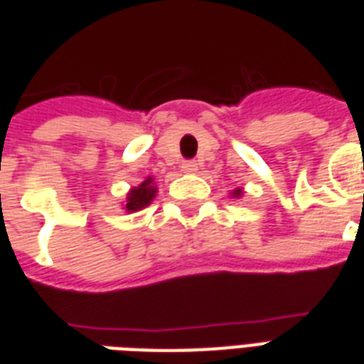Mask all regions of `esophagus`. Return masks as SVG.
I'll return each mask as SVG.
<instances>
[{"instance_id":"1","label":"esophagus","mask_w":364,"mask_h":364,"mask_svg":"<svg viewBox=\"0 0 364 364\" xmlns=\"http://www.w3.org/2000/svg\"><path fill=\"white\" fill-rule=\"evenodd\" d=\"M181 170L187 171V173H194V171L198 170V164H196L194 160H183Z\"/></svg>"}]
</instances>
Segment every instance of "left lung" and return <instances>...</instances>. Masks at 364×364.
<instances>
[{"mask_svg": "<svg viewBox=\"0 0 364 364\" xmlns=\"http://www.w3.org/2000/svg\"><path fill=\"white\" fill-rule=\"evenodd\" d=\"M240 193H242V191H236V193H234V194H240Z\"/></svg>", "mask_w": 364, "mask_h": 364, "instance_id": "1", "label": "left lung"}]
</instances>
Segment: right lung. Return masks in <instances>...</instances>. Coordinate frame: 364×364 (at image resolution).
I'll use <instances>...</instances> for the list:
<instances>
[{
    "label": "right lung",
    "mask_w": 364,
    "mask_h": 364,
    "mask_svg": "<svg viewBox=\"0 0 364 364\" xmlns=\"http://www.w3.org/2000/svg\"><path fill=\"white\" fill-rule=\"evenodd\" d=\"M156 188L153 187V179L149 177L147 181H143L139 187L132 188L128 198H126V210L128 211H137L151 204V200L154 198Z\"/></svg>",
    "instance_id": "1"
}]
</instances>
